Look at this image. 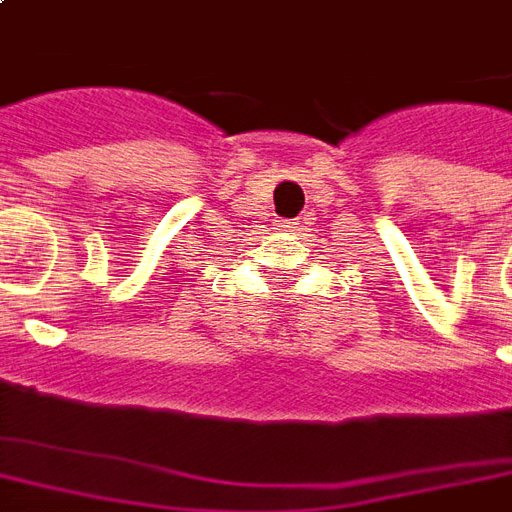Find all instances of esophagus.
<instances>
[{
  "label": "esophagus",
  "instance_id": "1",
  "mask_svg": "<svg viewBox=\"0 0 512 512\" xmlns=\"http://www.w3.org/2000/svg\"><path fill=\"white\" fill-rule=\"evenodd\" d=\"M300 220H284V223L279 225V228H287V231H297V228H300Z\"/></svg>",
  "mask_w": 512,
  "mask_h": 512
}]
</instances>
